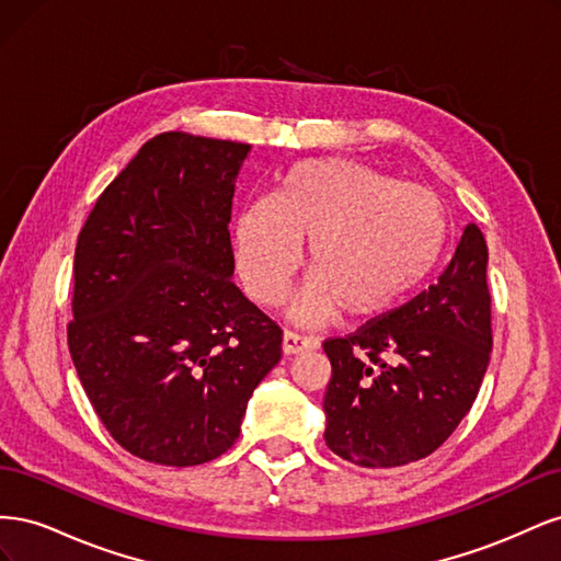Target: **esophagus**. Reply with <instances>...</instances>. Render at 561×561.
<instances>
[{
    "instance_id": "1",
    "label": "esophagus",
    "mask_w": 561,
    "mask_h": 561,
    "mask_svg": "<svg viewBox=\"0 0 561 561\" xmlns=\"http://www.w3.org/2000/svg\"><path fill=\"white\" fill-rule=\"evenodd\" d=\"M318 348V339L309 336V334H301L295 330H285L283 332V353L285 355H297L304 351H313Z\"/></svg>"
}]
</instances>
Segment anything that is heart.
Masks as SVG:
<instances>
[{"mask_svg": "<svg viewBox=\"0 0 561 561\" xmlns=\"http://www.w3.org/2000/svg\"><path fill=\"white\" fill-rule=\"evenodd\" d=\"M236 257L248 293L274 304L309 241L311 280L293 313L320 320L336 309L377 318L428 276L447 239L445 206L419 184L363 163L316 159L293 165L276 194L236 219Z\"/></svg>", "mask_w": 561, "mask_h": 561, "instance_id": "heart-1", "label": "heart"}]
</instances>
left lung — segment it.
<instances>
[{
	"instance_id": "left-lung-1",
	"label": "left lung",
	"mask_w": 561,
	"mask_h": 561,
	"mask_svg": "<svg viewBox=\"0 0 561 561\" xmlns=\"http://www.w3.org/2000/svg\"><path fill=\"white\" fill-rule=\"evenodd\" d=\"M486 241L463 229L443 276L402 307L322 351L328 447L360 468H396L433 454L480 393L491 336Z\"/></svg>"
}]
</instances>
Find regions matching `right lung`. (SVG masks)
I'll return each instance as SVG.
<instances>
[{
    "label": "right lung",
    "instance_id": "1",
    "mask_svg": "<svg viewBox=\"0 0 561 561\" xmlns=\"http://www.w3.org/2000/svg\"><path fill=\"white\" fill-rule=\"evenodd\" d=\"M250 145L147 140L81 227L67 346L107 433L159 466L233 447L283 330L236 287L233 180Z\"/></svg>",
    "mask_w": 561,
    "mask_h": 561
}]
</instances>
